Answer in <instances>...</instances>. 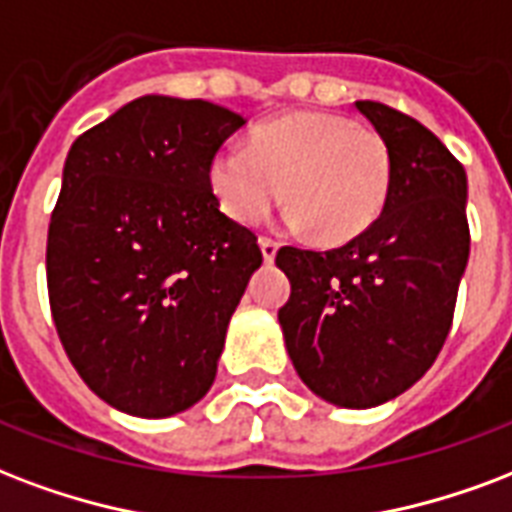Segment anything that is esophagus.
Instances as JSON below:
<instances>
[{"mask_svg":"<svg viewBox=\"0 0 512 512\" xmlns=\"http://www.w3.org/2000/svg\"><path fill=\"white\" fill-rule=\"evenodd\" d=\"M260 252H263V260L265 263H273V257H276V252H279V244L273 239H260Z\"/></svg>","mask_w":512,"mask_h":512,"instance_id":"1","label":"esophagus"}]
</instances>
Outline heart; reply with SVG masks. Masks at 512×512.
<instances>
[{
	"label": "heart",
	"instance_id": "heart-1",
	"mask_svg": "<svg viewBox=\"0 0 512 512\" xmlns=\"http://www.w3.org/2000/svg\"><path fill=\"white\" fill-rule=\"evenodd\" d=\"M209 185L222 212L255 225L279 204L287 220L343 244L381 217L392 187V152L376 128L333 112H292L257 126L249 147H222L209 163Z\"/></svg>",
	"mask_w": 512,
	"mask_h": 512
}]
</instances>
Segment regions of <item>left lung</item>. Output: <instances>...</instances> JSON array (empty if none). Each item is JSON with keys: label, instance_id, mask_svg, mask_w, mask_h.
<instances>
[{"label": "left lung", "instance_id": "left-lung-1", "mask_svg": "<svg viewBox=\"0 0 512 512\" xmlns=\"http://www.w3.org/2000/svg\"><path fill=\"white\" fill-rule=\"evenodd\" d=\"M357 109L392 152L384 212L338 249L276 252L292 284L279 308L292 365L341 408L386 403L432 368L470 257L462 163L419 120L381 101Z\"/></svg>", "mask_w": 512, "mask_h": 512}]
</instances>
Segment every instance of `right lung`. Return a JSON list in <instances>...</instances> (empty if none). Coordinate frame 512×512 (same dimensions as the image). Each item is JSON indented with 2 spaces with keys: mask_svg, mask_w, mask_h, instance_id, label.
I'll list each match as a JSON object with an SVG mask.
<instances>
[{
  "mask_svg": "<svg viewBox=\"0 0 512 512\" xmlns=\"http://www.w3.org/2000/svg\"><path fill=\"white\" fill-rule=\"evenodd\" d=\"M244 117L142 96L77 136L48 228V298L74 370L142 419L187 411L217 376L257 236L220 212L209 163Z\"/></svg>",
  "mask_w": 512,
  "mask_h": 512,
  "instance_id": "obj_1",
  "label": "right lung"
}]
</instances>
